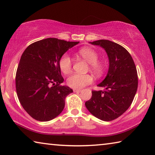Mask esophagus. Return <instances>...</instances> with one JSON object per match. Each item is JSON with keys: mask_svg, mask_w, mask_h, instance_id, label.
Instances as JSON below:
<instances>
[{"mask_svg": "<svg viewBox=\"0 0 155 155\" xmlns=\"http://www.w3.org/2000/svg\"><path fill=\"white\" fill-rule=\"evenodd\" d=\"M73 91H74V93H80L81 91V90L80 89H73Z\"/></svg>", "mask_w": 155, "mask_h": 155, "instance_id": "obj_1", "label": "esophagus"}]
</instances>
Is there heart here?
<instances>
[{"mask_svg": "<svg viewBox=\"0 0 155 155\" xmlns=\"http://www.w3.org/2000/svg\"><path fill=\"white\" fill-rule=\"evenodd\" d=\"M78 55L85 60L89 64V68L95 75L102 74L104 65L98 61L97 53L94 49L89 47H84L78 51ZM72 59L67 53L64 54L59 60V67L64 74H68L72 69ZM93 82V78L89 74H73L67 79L68 85L74 89H81Z\"/></svg>", "mask_w": 155, "mask_h": 155, "instance_id": "heart-1", "label": "heart"}]
</instances>
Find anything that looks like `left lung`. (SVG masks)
Here are the masks:
<instances>
[{
  "instance_id": "8db88e82",
  "label": "left lung",
  "mask_w": 155,
  "mask_h": 155,
  "mask_svg": "<svg viewBox=\"0 0 155 155\" xmlns=\"http://www.w3.org/2000/svg\"><path fill=\"white\" fill-rule=\"evenodd\" d=\"M89 43L106 51L109 68L106 78L97 85L104 91H92L85 106L97 119L110 121L121 116L133 102L138 82L136 67L129 53L120 45L108 40Z\"/></svg>"
}]
</instances>
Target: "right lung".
Here are the masks:
<instances>
[{
    "instance_id": "add662e5",
    "label": "right lung",
    "mask_w": 155,
    "mask_h": 155,
    "mask_svg": "<svg viewBox=\"0 0 155 155\" xmlns=\"http://www.w3.org/2000/svg\"><path fill=\"white\" fill-rule=\"evenodd\" d=\"M78 43L48 38L31 44L22 53L16 72V91L22 107L33 119L49 121L62 112L66 97L73 91L61 85L64 78L59 60Z\"/></svg>"
}]
</instances>
